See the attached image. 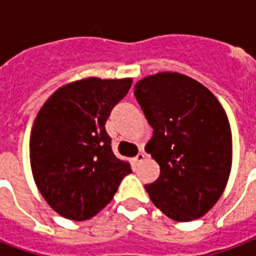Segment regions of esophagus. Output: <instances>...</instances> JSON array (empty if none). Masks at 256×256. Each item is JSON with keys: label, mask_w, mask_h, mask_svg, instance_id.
Segmentation results:
<instances>
[{"label": "esophagus", "mask_w": 256, "mask_h": 256, "mask_svg": "<svg viewBox=\"0 0 256 256\" xmlns=\"http://www.w3.org/2000/svg\"><path fill=\"white\" fill-rule=\"evenodd\" d=\"M146 160V154H144V152H138L136 158H134V160H136V164H140V162H142V160Z\"/></svg>", "instance_id": "esophagus-1"}]
</instances>
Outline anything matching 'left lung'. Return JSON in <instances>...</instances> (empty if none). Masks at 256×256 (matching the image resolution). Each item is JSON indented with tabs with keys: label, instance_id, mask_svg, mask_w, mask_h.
<instances>
[{
	"label": "left lung",
	"instance_id": "8db88e82",
	"mask_svg": "<svg viewBox=\"0 0 256 256\" xmlns=\"http://www.w3.org/2000/svg\"><path fill=\"white\" fill-rule=\"evenodd\" d=\"M152 128L144 150L160 164L144 188L168 218L190 222L220 198L231 170L232 138L226 112L207 88L179 73H158L134 86Z\"/></svg>",
	"mask_w": 256,
	"mask_h": 256
}]
</instances>
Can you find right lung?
<instances>
[{
  "label": "right lung",
  "instance_id": "right-lung-1",
  "mask_svg": "<svg viewBox=\"0 0 256 256\" xmlns=\"http://www.w3.org/2000/svg\"><path fill=\"white\" fill-rule=\"evenodd\" d=\"M132 84V78L72 82L38 112L30 136L32 171L42 196L64 218H92L132 172L114 156L104 128Z\"/></svg>",
  "mask_w": 256,
  "mask_h": 256
}]
</instances>
